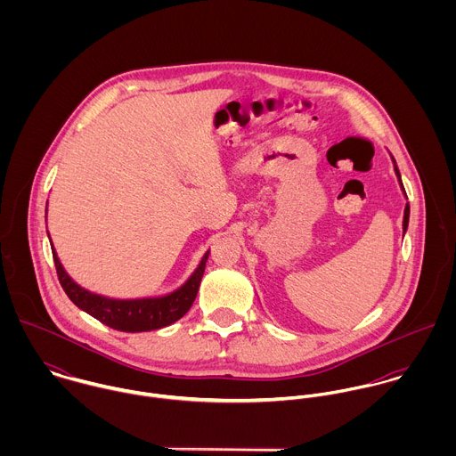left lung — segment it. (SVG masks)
Masks as SVG:
<instances>
[{
  "label": "left lung",
  "mask_w": 456,
  "mask_h": 456,
  "mask_svg": "<svg viewBox=\"0 0 456 456\" xmlns=\"http://www.w3.org/2000/svg\"><path fill=\"white\" fill-rule=\"evenodd\" d=\"M393 163H395V159H393ZM395 174H396V177H398V181H400V186H402V190H403V184H402V179H400V172H398L396 165H395ZM403 193H405V191H403ZM407 224H409V203L405 205V210H403V232L407 230Z\"/></svg>",
  "instance_id": "1"
}]
</instances>
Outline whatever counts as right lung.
Returning a JSON list of instances; mask_svg holds the SVG:
<instances>
[{"label":"right lung","instance_id":"1","mask_svg":"<svg viewBox=\"0 0 456 456\" xmlns=\"http://www.w3.org/2000/svg\"><path fill=\"white\" fill-rule=\"evenodd\" d=\"M54 265L58 270V279L65 289L68 298L84 313L96 318L103 325L110 326L119 331H151L163 326L172 325L181 320L193 305L196 293L205 272V263L208 258V251L203 255L198 268L191 277L175 291L165 297L154 298H134V300H119L109 298L96 293H91L80 288L63 268L53 246Z\"/></svg>","mask_w":456,"mask_h":456}]
</instances>
